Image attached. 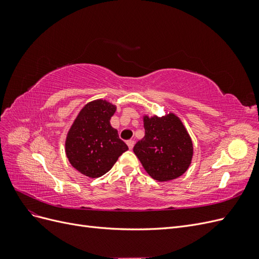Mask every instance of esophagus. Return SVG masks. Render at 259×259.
Wrapping results in <instances>:
<instances>
[{
	"label": "esophagus",
	"instance_id": "esophagus-1",
	"mask_svg": "<svg viewBox=\"0 0 259 259\" xmlns=\"http://www.w3.org/2000/svg\"><path fill=\"white\" fill-rule=\"evenodd\" d=\"M126 144H127V146H128V148L130 149H133V147H134V140H132V139H130V140H127L126 142Z\"/></svg>",
	"mask_w": 259,
	"mask_h": 259
}]
</instances>
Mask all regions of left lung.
Masks as SVG:
<instances>
[{"label":"left lung","instance_id":"8db88e82","mask_svg":"<svg viewBox=\"0 0 259 259\" xmlns=\"http://www.w3.org/2000/svg\"><path fill=\"white\" fill-rule=\"evenodd\" d=\"M145 137L134 146L135 154L147 173L159 182L182 176L189 167L193 147L182 121L166 116H144Z\"/></svg>","mask_w":259,"mask_h":259}]
</instances>
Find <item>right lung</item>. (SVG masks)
Listing matches in <instances>:
<instances>
[{"label":"right lung","instance_id":"add662e5","mask_svg":"<svg viewBox=\"0 0 259 259\" xmlns=\"http://www.w3.org/2000/svg\"><path fill=\"white\" fill-rule=\"evenodd\" d=\"M115 106L106 100L89 103L76 116L66 139V154L71 165L91 178L105 175L119 156L128 150L110 124Z\"/></svg>","mask_w":259,"mask_h":259}]
</instances>
